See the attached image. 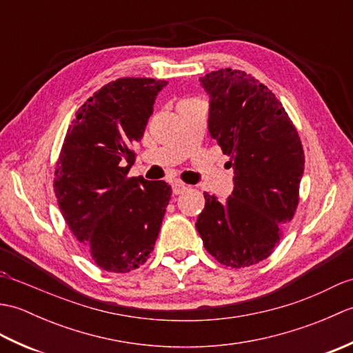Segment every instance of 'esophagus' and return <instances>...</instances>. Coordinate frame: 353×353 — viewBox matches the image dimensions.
Wrapping results in <instances>:
<instances>
[{
  "label": "esophagus",
  "instance_id": "esophagus-1",
  "mask_svg": "<svg viewBox=\"0 0 353 353\" xmlns=\"http://www.w3.org/2000/svg\"><path fill=\"white\" fill-rule=\"evenodd\" d=\"M186 190H188V186L182 182L172 183V194H176V196H179V194H183Z\"/></svg>",
  "mask_w": 353,
  "mask_h": 353
}]
</instances>
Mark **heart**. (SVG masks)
<instances>
[{
  "label": "heart",
  "mask_w": 353,
  "mask_h": 353,
  "mask_svg": "<svg viewBox=\"0 0 353 353\" xmlns=\"http://www.w3.org/2000/svg\"><path fill=\"white\" fill-rule=\"evenodd\" d=\"M185 101H191V100H185Z\"/></svg>",
  "instance_id": "obj_1"
}]
</instances>
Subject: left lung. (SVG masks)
Returning <instances> with one entry per match:
<instances>
[{"mask_svg":"<svg viewBox=\"0 0 353 353\" xmlns=\"http://www.w3.org/2000/svg\"><path fill=\"white\" fill-rule=\"evenodd\" d=\"M209 104V133L230 157L235 188L219 201L205 192L196 228L223 265L244 268L267 259L299 205L303 147L282 103L244 71L200 77Z\"/></svg>","mask_w":353,"mask_h":353,"instance_id":"obj_1","label":"left lung"}]
</instances>
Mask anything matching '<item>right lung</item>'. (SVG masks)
Instances as JSON below:
<instances>
[{
  "label": "right lung",
  "instance_id": "obj_1",
  "mask_svg": "<svg viewBox=\"0 0 353 353\" xmlns=\"http://www.w3.org/2000/svg\"><path fill=\"white\" fill-rule=\"evenodd\" d=\"M165 80L123 77L104 85L76 112L54 171L59 208L97 265L129 273L150 258L171 186L129 177L132 144L144 137Z\"/></svg>",
  "mask_w": 353,
  "mask_h": 353
}]
</instances>
